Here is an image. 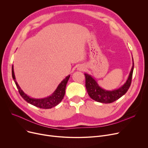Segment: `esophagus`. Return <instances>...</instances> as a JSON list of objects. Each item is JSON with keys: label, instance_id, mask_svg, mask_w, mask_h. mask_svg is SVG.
<instances>
[{"label": "esophagus", "instance_id": "1", "mask_svg": "<svg viewBox=\"0 0 148 148\" xmlns=\"http://www.w3.org/2000/svg\"><path fill=\"white\" fill-rule=\"evenodd\" d=\"M83 69H84V67L82 66H79V67L78 68V70H83Z\"/></svg>", "mask_w": 148, "mask_h": 148}]
</instances>
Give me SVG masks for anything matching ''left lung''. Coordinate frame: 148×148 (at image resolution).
<instances>
[{
    "label": "left lung",
    "mask_w": 148,
    "mask_h": 148,
    "mask_svg": "<svg viewBox=\"0 0 148 148\" xmlns=\"http://www.w3.org/2000/svg\"><path fill=\"white\" fill-rule=\"evenodd\" d=\"M133 59V66L131 69L125 83L120 88L113 90H107L101 87L96 81L90 75L84 73L86 78V87L87 93L92 99L96 102L104 103H112L125 94L131 85L132 75L134 69V62Z\"/></svg>",
    "instance_id": "obj_1"
}]
</instances>
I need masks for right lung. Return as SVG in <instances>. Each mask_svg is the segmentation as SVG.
<instances>
[{"mask_svg": "<svg viewBox=\"0 0 148 148\" xmlns=\"http://www.w3.org/2000/svg\"><path fill=\"white\" fill-rule=\"evenodd\" d=\"M12 75L15 83L17 87V88L18 89V92L23 99L28 103L36 107L43 108V109H50V108L56 106L61 102L65 95V88L67 82L70 77V75L66 76L65 78H64L60 83V84L58 85L56 89L51 95L45 98H42V99H34V98L29 97V96L26 95L18 85L15 79L13 65L12 66Z\"/></svg>", "mask_w": 148, "mask_h": 148, "instance_id": "add662e5", "label": "right lung"}]
</instances>
